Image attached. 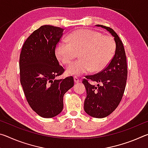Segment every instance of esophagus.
Instances as JSON below:
<instances>
[{
    "label": "esophagus",
    "instance_id": "obj_1",
    "mask_svg": "<svg viewBox=\"0 0 148 148\" xmlns=\"http://www.w3.org/2000/svg\"><path fill=\"white\" fill-rule=\"evenodd\" d=\"M74 82H75V83H76V84L79 83V82H80V79L77 76H74Z\"/></svg>",
    "mask_w": 148,
    "mask_h": 148
}]
</instances>
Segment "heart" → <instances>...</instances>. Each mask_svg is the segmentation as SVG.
<instances>
[{"label": "heart", "instance_id": "1", "mask_svg": "<svg viewBox=\"0 0 148 148\" xmlns=\"http://www.w3.org/2000/svg\"><path fill=\"white\" fill-rule=\"evenodd\" d=\"M116 51L113 38L90 29H81L72 32L67 42L57 45L56 54L62 63H71L79 55V59L66 68L71 76H80L90 71L100 72L108 66Z\"/></svg>", "mask_w": 148, "mask_h": 148}]
</instances>
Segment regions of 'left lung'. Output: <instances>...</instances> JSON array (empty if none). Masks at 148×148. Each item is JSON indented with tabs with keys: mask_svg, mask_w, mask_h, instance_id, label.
I'll return each instance as SVG.
<instances>
[{
	"mask_svg": "<svg viewBox=\"0 0 148 148\" xmlns=\"http://www.w3.org/2000/svg\"><path fill=\"white\" fill-rule=\"evenodd\" d=\"M96 26L106 29L114 36L116 51L111 61L101 72L86 76V79H83L87 91L84 110L90 116L103 118L112 114L121 101L126 86L127 64L123 44L116 32L108 27ZM89 80L99 84L95 86L89 83Z\"/></svg>",
	"mask_w": 148,
	"mask_h": 148,
	"instance_id": "8db88e82",
	"label": "left lung"
}]
</instances>
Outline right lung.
I'll use <instances>...</instances> for the list:
<instances>
[{
	"label": "right lung",
	"instance_id": "add662e5",
	"mask_svg": "<svg viewBox=\"0 0 148 148\" xmlns=\"http://www.w3.org/2000/svg\"><path fill=\"white\" fill-rule=\"evenodd\" d=\"M63 31L58 27L41 26L26 40L20 54V82L27 101L44 118L61 113L64 95L74 86L72 76L57 79L64 71L56 56Z\"/></svg>",
	"mask_w": 148,
	"mask_h": 148
}]
</instances>
